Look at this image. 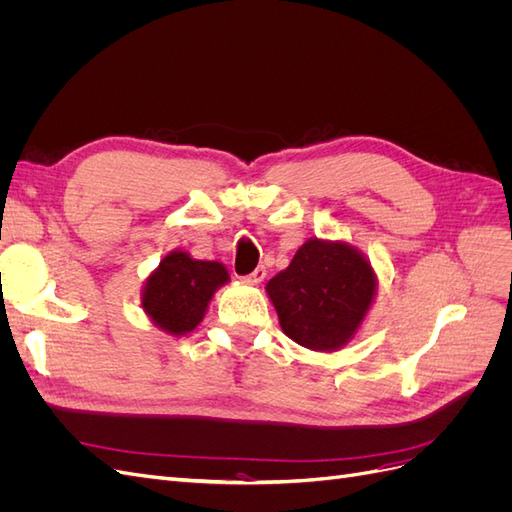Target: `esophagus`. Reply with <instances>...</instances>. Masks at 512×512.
Listing matches in <instances>:
<instances>
[{"instance_id":"34e87169","label":"esophagus","mask_w":512,"mask_h":512,"mask_svg":"<svg viewBox=\"0 0 512 512\" xmlns=\"http://www.w3.org/2000/svg\"><path fill=\"white\" fill-rule=\"evenodd\" d=\"M265 275H267V269H265V267H256L250 275H245L243 280H245L247 284H260L262 280H265Z\"/></svg>"}]
</instances>
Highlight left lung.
<instances>
[{
	"label": "left lung",
	"instance_id": "obj_1",
	"mask_svg": "<svg viewBox=\"0 0 512 512\" xmlns=\"http://www.w3.org/2000/svg\"><path fill=\"white\" fill-rule=\"evenodd\" d=\"M267 292L292 342L329 352L359 329L374 301L376 275L354 247L309 239Z\"/></svg>",
	"mask_w": 512,
	"mask_h": 512
}]
</instances>
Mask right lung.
<instances>
[{"label": "right lung", "instance_id": "right-lung-1", "mask_svg": "<svg viewBox=\"0 0 512 512\" xmlns=\"http://www.w3.org/2000/svg\"><path fill=\"white\" fill-rule=\"evenodd\" d=\"M228 282L220 262L194 260L185 252H170L149 275L143 309L170 335H183L203 320L213 292Z\"/></svg>", "mask_w": 512, "mask_h": 512}]
</instances>
